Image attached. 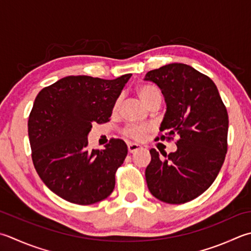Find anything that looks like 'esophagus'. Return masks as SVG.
I'll return each instance as SVG.
<instances>
[{"label": "esophagus", "mask_w": 251, "mask_h": 251, "mask_svg": "<svg viewBox=\"0 0 251 251\" xmlns=\"http://www.w3.org/2000/svg\"><path fill=\"white\" fill-rule=\"evenodd\" d=\"M127 147H128V152H129V153H134V152H136L137 150H139L141 148L139 145L132 144V142H128V145H127Z\"/></svg>", "instance_id": "34e87169"}]
</instances>
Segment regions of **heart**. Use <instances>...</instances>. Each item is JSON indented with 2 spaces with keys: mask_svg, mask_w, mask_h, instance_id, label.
<instances>
[{
  "mask_svg": "<svg viewBox=\"0 0 251 251\" xmlns=\"http://www.w3.org/2000/svg\"><path fill=\"white\" fill-rule=\"evenodd\" d=\"M137 92H138V96L140 98V100L145 103V105H148L149 103L154 100V99H161V93L159 89L154 86L151 85H142L140 86L138 89H137ZM120 102L121 99H117L114 103V110H117L120 106ZM147 131L146 127H140V126H130L127 127L125 129V135L132 139L136 140H140L142 137L145 136Z\"/></svg>",
  "mask_w": 251,
  "mask_h": 251,
  "instance_id": "heart-1",
  "label": "heart"
}]
</instances>
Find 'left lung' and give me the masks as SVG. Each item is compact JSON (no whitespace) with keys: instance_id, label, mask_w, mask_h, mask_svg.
Instances as JSON below:
<instances>
[{"instance_id":"obj_1","label":"left lung","mask_w":251,"mask_h":251,"mask_svg":"<svg viewBox=\"0 0 251 251\" xmlns=\"http://www.w3.org/2000/svg\"><path fill=\"white\" fill-rule=\"evenodd\" d=\"M164 97L166 112L160 131L178 136L177 150L160 158L150 150L146 169L150 193L163 202L185 203L207 190L227 151L228 115L215 83L194 67L172 63L146 74ZM165 136H161L164 139Z\"/></svg>"}]
</instances>
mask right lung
Returning <instances> with one entry per match:
<instances>
[{
  "label": "right lung",
  "instance_id": "obj_1",
  "mask_svg": "<svg viewBox=\"0 0 251 251\" xmlns=\"http://www.w3.org/2000/svg\"><path fill=\"white\" fill-rule=\"evenodd\" d=\"M131 74L116 79L67 76L43 88L28 120L32 162L47 187L64 200L87 205L105 199L127 155L121 139L88 149L93 123L109 122Z\"/></svg>",
  "mask_w": 251,
  "mask_h": 251
}]
</instances>
